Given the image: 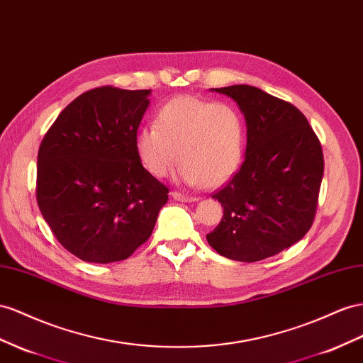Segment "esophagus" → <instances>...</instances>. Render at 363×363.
<instances>
[{
  "label": "esophagus",
  "instance_id": "34e87169",
  "mask_svg": "<svg viewBox=\"0 0 363 363\" xmlns=\"http://www.w3.org/2000/svg\"><path fill=\"white\" fill-rule=\"evenodd\" d=\"M172 199L177 200V201H182V203H194V201H199L200 199L197 197H189V195H184V194H180V192H172Z\"/></svg>",
  "mask_w": 363,
  "mask_h": 363
}]
</instances>
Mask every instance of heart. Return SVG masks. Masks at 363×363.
Returning a JSON list of instances; mask_svg holds the SVG:
<instances>
[{"label":"heart","mask_w":363,"mask_h":363,"mask_svg":"<svg viewBox=\"0 0 363 363\" xmlns=\"http://www.w3.org/2000/svg\"><path fill=\"white\" fill-rule=\"evenodd\" d=\"M246 126L237 108L195 96H177L155 116L154 126L134 135V150L152 177L163 179L182 163L180 183L217 188L240 168Z\"/></svg>","instance_id":"1"}]
</instances>
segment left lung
Wrapping results in <instances>:
<instances>
[{"label":"left lung","mask_w":363,"mask_h":363,"mask_svg":"<svg viewBox=\"0 0 363 363\" xmlns=\"http://www.w3.org/2000/svg\"><path fill=\"white\" fill-rule=\"evenodd\" d=\"M237 102L247 128L240 171L212 199L223 218L208 242L223 257L255 262L303 238L315 220L324 155L296 106L252 85L211 88Z\"/></svg>","instance_id":"1"}]
</instances>
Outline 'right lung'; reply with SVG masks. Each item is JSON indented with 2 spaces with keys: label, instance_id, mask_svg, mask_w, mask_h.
Returning a JSON list of instances; mask_svg holds the SVG:
<instances>
[{
  "label": "right lung",
  "instance_id": "obj_1",
  "mask_svg": "<svg viewBox=\"0 0 363 363\" xmlns=\"http://www.w3.org/2000/svg\"><path fill=\"white\" fill-rule=\"evenodd\" d=\"M151 90L101 86L67 105L38 152L36 199L48 228L82 261H122L151 237L168 188L146 171L134 135Z\"/></svg>",
  "mask_w": 363,
  "mask_h": 363
}]
</instances>
